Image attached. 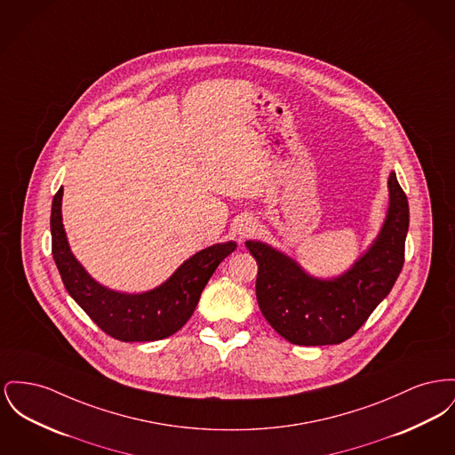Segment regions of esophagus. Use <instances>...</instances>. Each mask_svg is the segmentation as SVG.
Masks as SVG:
<instances>
[{
    "instance_id": "esophagus-1",
    "label": "esophagus",
    "mask_w": 455,
    "mask_h": 455,
    "mask_svg": "<svg viewBox=\"0 0 455 455\" xmlns=\"http://www.w3.org/2000/svg\"><path fill=\"white\" fill-rule=\"evenodd\" d=\"M256 228H258V223H256V220L251 218V216L241 218L239 223H237V234H239L241 239L251 237V235L256 232Z\"/></svg>"
}]
</instances>
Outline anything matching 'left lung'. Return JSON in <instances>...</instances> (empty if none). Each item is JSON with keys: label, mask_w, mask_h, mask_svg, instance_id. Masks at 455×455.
<instances>
[{"label": "left lung", "mask_w": 455, "mask_h": 455, "mask_svg": "<svg viewBox=\"0 0 455 455\" xmlns=\"http://www.w3.org/2000/svg\"><path fill=\"white\" fill-rule=\"evenodd\" d=\"M388 212L370 249L346 273L321 280L265 242L247 241L258 261L256 297L267 323L295 346L350 339L390 294L403 267L409 204L397 175L388 177Z\"/></svg>", "instance_id": "8db88e82"}]
</instances>
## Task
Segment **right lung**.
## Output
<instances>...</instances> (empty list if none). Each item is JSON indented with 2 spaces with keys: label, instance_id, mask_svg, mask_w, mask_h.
<instances>
[{
  "label": "right lung",
  "instance_id": "obj_1",
  "mask_svg": "<svg viewBox=\"0 0 455 455\" xmlns=\"http://www.w3.org/2000/svg\"><path fill=\"white\" fill-rule=\"evenodd\" d=\"M61 197L63 188L54 194L52 206V251L63 285L91 320L122 342L161 340L179 331L192 316L214 269L237 247L235 242H223L196 252L153 291L115 292L98 283L72 254L61 223Z\"/></svg>",
  "mask_w": 455,
  "mask_h": 455
}]
</instances>
